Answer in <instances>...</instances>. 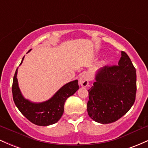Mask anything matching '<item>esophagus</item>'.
<instances>
[{
	"label": "esophagus",
	"instance_id": "1",
	"mask_svg": "<svg viewBox=\"0 0 148 148\" xmlns=\"http://www.w3.org/2000/svg\"><path fill=\"white\" fill-rule=\"evenodd\" d=\"M90 81V77L89 75L86 73H84L81 76L79 79V84L80 86H82V87H87L89 84Z\"/></svg>",
	"mask_w": 148,
	"mask_h": 148
}]
</instances>
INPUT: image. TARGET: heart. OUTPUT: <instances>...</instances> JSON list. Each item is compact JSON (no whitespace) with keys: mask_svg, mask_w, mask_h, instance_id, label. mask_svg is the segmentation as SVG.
Instances as JSON below:
<instances>
[{"mask_svg":"<svg viewBox=\"0 0 148 148\" xmlns=\"http://www.w3.org/2000/svg\"><path fill=\"white\" fill-rule=\"evenodd\" d=\"M105 62H106V61H105V60H103V62H102V63H103V64H104V63H105Z\"/></svg>","mask_w":148,"mask_h":148,"instance_id":"1","label":"heart"}]
</instances>
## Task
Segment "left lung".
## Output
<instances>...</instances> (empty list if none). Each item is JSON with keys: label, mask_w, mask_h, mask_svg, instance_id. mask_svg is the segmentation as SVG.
Segmentation results:
<instances>
[{"label": "left lung", "mask_w": 148, "mask_h": 148, "mask_svg": "<svg viewBox=\"0 0 148 148\" xmlns=\"http://www.w3.org/2000/svg\"><path fill=\"white\" fill-rule=\"evenodd\" d=\"M88 90L90 118L101 124L117 121L133 106L136 92V73L130 57L121 52L118 65L101 68Z\"/></svg>", "instance_id": "obj_1"}]
</instances>
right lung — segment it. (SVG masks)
Here are the masks:
<instances>
[{
	"instance_id": "1",
	"label": "right lung",
	"mask_w": 148,
	"mask_h": 148,
	"mask_svg": "<svg viewBox=\"0 0 148 148\" xmlns=\"http://www.w3.org/2000/svg\"><path fill=\"white\" fill-rule=\"evenodd\" d=\"M23 59L24 57L22 58L19 65L22 64ZM17 71L18 68L13 79L12 90L13 99L18 109L29 121L36 125L49 126L56 123L63 114L65 101L79 90L78 80H74L64 85L49 99L43 102L36 103L25 99L22 95L18 87Z\"/></svg>"
}]
</instances>
